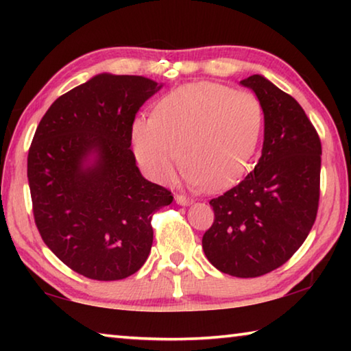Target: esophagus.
I'll return each instance as SVG.
<instances>
[{
  "label": "esophagus",
  "mask_w": 351,
  "mask_h": 351,
  "mask_svg": "<svg viewBox=\"0 0 351 351\" xmlns=\"http://www.w3.org/2000/svg\"><path fill=\"white\" fill-rule=\"evenodd\" d=\"M175 201H176V204H180V206H190V204L193 203V199H192V198L184 197V195H176V197H175Z\"/></svg>",
  "instance_id": "34e87169"
}]
</instances>
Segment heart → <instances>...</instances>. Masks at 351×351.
<instances>
[{
	"label": "heart",
	"mask_w": 351,
	"mask_h": 351,
	"mask_svg": "<svg viewBox=\"0 0 351 351\" xmlns=\"http://www.w3.org/2000/svg\"><path fill=\"white\" fill-rule=\"evenodd\" d=\"M263 125L255 94L198 82L165 94L153 117H136L132 139L136 158L154 180L170 181L184 150L190 186L219 192L246 173Z\"/></svg>",
	"instance_id": "obj_1"
}]
</instances>
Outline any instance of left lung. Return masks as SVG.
Instances as JSON below:
<instances>
[{
	"label": "left lung",
	"mask_w": 351,
	"mask_h": 351,
	"mask_svg": "<svg viewBox=\"0 0 351 351\" xmlns=\"http://www.w3.org/2000/svg\"><path fill=\"white\" fill-rule=\"evenodd\" d=\"M240 83L263 105V148L254 171L210 199L215 219L203 235V249L218 271L249 278L287 263L310 234L322 145L294 97L258 74Z\"/></svg>",
	"instance_id": "left-lung-1"
}]
</instances>
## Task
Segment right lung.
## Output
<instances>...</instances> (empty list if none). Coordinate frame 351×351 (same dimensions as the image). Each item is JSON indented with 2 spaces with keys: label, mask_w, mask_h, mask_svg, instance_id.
<instances>
[{
  "label": "right lung",
  "mask_w": 351,
  "mask_h": 351,
  "mask_svg": "<svg viewBox=\"0 0 351 351\" xmlns=\"http://www.w3.org/2000/svg\"><path fill=\"white\" fill-rule=\"evenodd\" d=\"M142 75L97 74L58 97L27 154L35 224L64 265L93 280H121L142 268L153 213L173 195L147 181L132 152V125L161 90Z\"/></svg>",
  "instance_id": "right-lung-1"
}]
</instances>
